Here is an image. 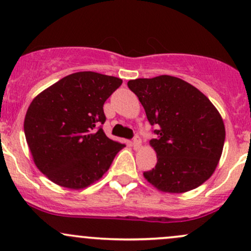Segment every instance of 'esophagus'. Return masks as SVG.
Here are the masks:
<instances>
[{
	"label": "esophagus",
	"mask_w": 251,
	"mask_h": 251,
	"mask_svg": "<svg viewBox=\"0 0 251 251\" xmlns=\"http://www.w3.org/2000/svg\"><path fill=\"white\" fill-rule=\"evenodd\" d=\"M132 146H133L134 150H138L140 148V146H142V139H140L138 135H137V137H134L133 140H132Z\"/></svg>",
	"instance_id": "obj_1"
}]
</instances>
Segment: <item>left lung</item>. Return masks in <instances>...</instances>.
Instances as JSON below:
<instances>
[{
  "label": "left lung",
  "instance_id": "1",
  "mask_svg": "<svg viewBox=\"0 0 251 251\" xmlns=\"http://www.w3.org/2000/svg\"><path fill=\"white\" fill-rule=\"evenodd\" d=\"M145 109L157 138L150 145L157 164L144 177L158 190L181 194L214 174L223 151L226 128L220 112L203 93L176 76L127 82Z\"/></svg>",
  "mask_w": 251,
  "mask_h": 251
}]
</instances>
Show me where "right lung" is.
<instances>
[{
  "instance_id": "add662e5",
  "label": "right lung",
  "mask_w": 251,
  "mask_h": 251,
  "mask_svg": "<svg viewBox=\"0 0 251 251\" xmlns=\"http://www.w3.org/2000/svg\"><path fill=\"white\" fill-rule=\"evenodd\" d=\"M123 80L77 72L41 92L28 107L25 134L37 169L53 183L79 190L99 180L124 144L101 125L103 103Z\"/></svg>"
}]
</instances>
